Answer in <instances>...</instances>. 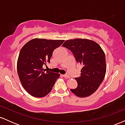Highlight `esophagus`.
Here are the masks:
<instances>
[{
	"mask_svg": "<svg viewBox=\"0 0 125 125\" xmlns=\"http://www.w3.org/2000/svg\"><path fill=\"white\" fill-rule=\"evenodd\" d=\"M63 76L64 78H70V77L68 75H67V74H64V75H63Z\"/></svg>",
	"mask_w": 125,
	"mask_h": 125,
	"instance_id": "1",
	"label": "esophagus"
}]
</instances>
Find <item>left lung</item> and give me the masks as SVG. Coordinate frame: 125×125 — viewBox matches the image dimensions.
<instances>
[{
    "mask_svg": "<svg viewBox=\"0 0 125 125\" xmlns=\"http://www.w3.org/2000/svg\"><path fill=\"white\" fill-rule=\"evenodd\" d=\"M62 46L70 50L78 63L82 66L81 76L76 77L77 86L71 89L78 97H84L96 91L105 76V54L95 42L86 39L66 41Z\"/></svg>",
    "mask_w": 125,
    "mask_h": 125,
    "instance_id": "8db88e82",
    "label": "left lung"
}]
</instances>
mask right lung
Instances as JSON below:
<instances>
[{"instance_id": "obj_1", "label": "right lung", "mask_w": 125, "mask_h": 125, "mask_svg": "<svg viewBox=\"0 0 125 125\" xmlns=\"http://www.w3.org/2000/svg\"><path fill=\"white\" fill-rule=\"evenodd\" d=\"M63 40L33 39L20 51L17 71L23 87L32 96L42 97L51 92L60 74L46 71L43 66L50 63L53 52Z\"/></svg>"}]
</instances>
